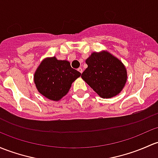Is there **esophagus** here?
Masks as SVG:
<instances>
[{"instance_id": "obj_1", "label": "esophagus", "mask_w": 158, "mask_h": 158, "mask_svg": "<svg viewBox=\"0 0 158 158\" xmlns=\"http://www.w3.org/2000/svg\"><path fill=\"white\" fill-rule=\"evenodd\" d=\"M78 71H79V72L80 73H82V68L79 67V69H78Z\"/></svg>"}]
</instances>
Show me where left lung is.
<instances>
[{
    "label": "left lung",
    "instance_id": "obj_1",
    "mask_svg": "<svg viewBox=\"0 0 158 158\" xmlns=\"http://www.w3.org/2000/svg\"><path fill=\"white\" fill-rule=\"evenodd\" d=\"M82 79L102 98L117 95L127 81V71L117 57L107 51L93 52L85 60Z\"/></svg>",
    "mask_w": 158,
    "mask_h": 158
}]
</instances>
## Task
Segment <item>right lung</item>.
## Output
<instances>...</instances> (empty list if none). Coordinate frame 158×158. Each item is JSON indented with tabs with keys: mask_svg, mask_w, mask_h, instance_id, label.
I'll return each instance as SVG.
<instances>
[{
	"mask_svg": "<svg viewBox=\"0 0 158 158\" xmlns=\"http://www.w3.org/2000/svg\"><path fill=\"white\" fill-rule=\"evenodd\" d=\"M80 76L68 60L46 57L35 72L34 82L40 94L49 100L58 101L67 94L73 82Z\"/></svg>",
	"mask_w": 158,
	"mask_h": 158,
	"instance_id": "obj_1",
	"label": "right lung"
}]
</instances>
